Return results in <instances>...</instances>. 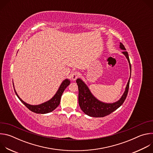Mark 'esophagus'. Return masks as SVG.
Returning a JSON list of instances; mask_svg holds the SVG:
<instances>
[{
  "mask_svg": "<svg viewBox=\"0 0 153 153\" xmlns=\"http://www.w3.org/2000/svg\"><path fill=\"white\" fill-rule=\"evenodd\" d=\"M79 73L77 71H75V72L73 73L72 74H71V79H72V80L73 81L76 80L77 79V77H79Z\"/></svg>",
  "mask_w": 153,
  "mask_h": 153,
  "instance_id": "esophagus-1",
  "label": "esophagus"
}]
</instances>
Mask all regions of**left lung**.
<instances>
[{
    "label": "left lung",
    "instance_id": "obj_1",
    "mask_svg": "<svg viewBox=\"0 0 153 153\" xmlns=\"http://www.w3.org/2000/svg\"><path fill=\"white\" fill-rule=\"evenodd\" d=\"M120 48L122 50H124L122 53L125 56L128 61L131 71V66L128 54L127 51H125L126 49L122 43H120ZM130 77L131 73L129 79L126 86L125 91L122 96L118 101L112 103H104L99 100L93 95L89 90L88 87L82 81V80L80 79H77L76 80V83L78 85L79 89L78 99L79 104L81 110L86 115L94 117H103L110 114L111 113L119 108L124 102L128 92Z\"/></svg>",
    "mask_w": 153,
    "mask_h": 153
}]
</instances>
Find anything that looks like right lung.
I'll list each match as a JSON object with an SVG mask.
<instances>
[{
	"mask_svg": "<svg viewBox=\"0 0 153 153\" xmlns=\"http://www.w3.org/2000/svg\"><path fill=\"white\" fill-rule=\"evenodd\" d=\"M70 81L69 79H67L64 80L61 83L60 87L59 88L56 93L55 94V95L50 100L37 105H31L28 103H27L19 97L15 89H14V91L16 93V96L19 99V100L22 102L30 111L37 114H47L54 110L55 109L59 106L60 102L61 96L64 90L66 89V88L70 85ZM13 86H14V84H13Z\"/></svg>",
	"mask_w": 153,
	"mask_h": 153,
	"instance_id": "obj_1",
	"label": "right lung"
}]
</instances>
